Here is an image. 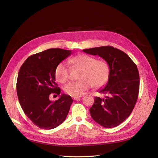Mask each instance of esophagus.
Instances as JSON below:
<instances>
[{
	"label": "esophagus",
	"instance_id": "34e87169",
	"mask_svg": "<svg viewBox=\"0 0 158 158\" xmlns=\"http://www.w3.org/2000/svg\"><path fill=\"white\" fill-rule=\"evenodd\" d=\"M81 98V96H74V97H73L72 98H73V100H79V98Z\"/></svg>",
	"mask_w": 158,
	"mask_h": 158
}]
</instances>
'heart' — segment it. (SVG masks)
<instances>
[{
  "label": "heart",
  "instance_id": "heart-1",
  "mask_svg": "<svg viewBox=\"0 0 158 158\" xmlns=\"http://www.w3.org/2000/svg\"><path fill=\"white\" fill-rule=\"evenodd\" d=\"M75 67L81 69L79 79L71 81L64 87L66 94L72 96H79L90 89L92 86L100 88L106 84L109 79L110 68L108 63L103 60H97L96 58L88 55H79L70 60ZM70 69L68 64L60 62L55 69V77L61 83L68 80Z\"/></svg>",
  "mask_w": 158,
  "mask_h": 158
}]
</instances>
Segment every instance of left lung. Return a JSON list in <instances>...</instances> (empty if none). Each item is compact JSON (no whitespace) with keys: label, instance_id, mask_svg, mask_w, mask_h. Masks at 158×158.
<instances>
[{"label":"left lung","instance_id":"1","mask_svg":"<svg viewBox=\"0 0 158 158\" xmlns=\"http://www.w3.org/2000/svg\"><path fill=\"white\" fill-rule=\"evenodd\" d=\"M83 51L102 57L110 68L107 83L99 90L105 97H95L89 109L92 118L105 127L117 126L130 115L137 100L139 74L136 64L124 52L112 46Z\"/></svg>","mask_w":158,"mask_h":158}]
</instances>
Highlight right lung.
I'll return each mask as SVG.
<instances>
[{
  "label": "right lung",
  "instance_id": "obj_1",
  "mask_svg": "<svg viewBox=\"0 0 158 158\" xmlns=\"http://www.w3.org/2000/svg\"><path fill=\"white\" fill-rule=\"evenodd\" d=\"M71 54V50L49 49L27 58L19 69L17 81L19 103L27 117L41 129L56 127L69 113L73 102L71 96L62 94L57 101L52 102L49 96L51 93L60 95L55 69Z\"/></svg>",
  "mask_w": 158,
  "mask_h": 158
}]
</instances>
